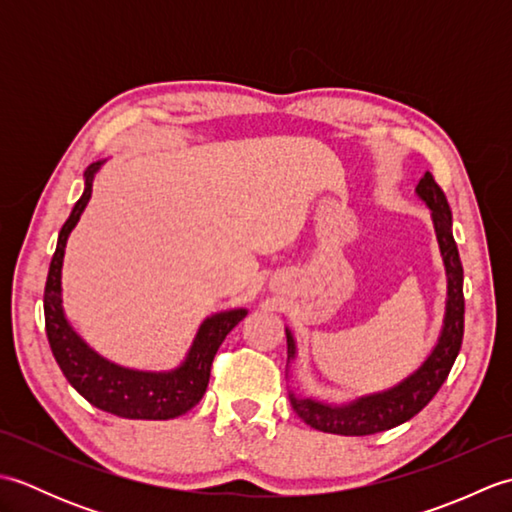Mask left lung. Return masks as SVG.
<instances>
[{"instance_id": "1", "label": "left lung", "mask_w": 512, "mask_h": 512, "mask_svg": "<svg viewBox=\"0 0 512 512\" xmlns=\"http://www.w3.org/2000/svg\"><path fill=\"white\" fill-rule=\"evenodd\" d=\"M418 198L429 206L433 217V228L440 244L442 262L447 268V312H444V325L440 339L433 347L416 372L400 380L391 389L378 391V394L361 396L347 405H325V402L312 398H297L290 394V405L297 416L310 424L312 429L323 433H336V436H372L398 424L411 420L418 411L429 405L431 398L438 394L444 380H447L451 367L458 358L464 336V270L460 262L458 246H455L451 231V209L447 195L440 189L436 178L427 171L416 187ZM288 339V361L297 354L295 336L286 328Z\"/></svg>"}]
</instances>
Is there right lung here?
I'll list each match as a JSON object with an SVG mask.
<instances>
[{
    "label": "right lung",
    "mask_w": 512,
    "mask_h": 512,
    "mask_svg": "<svg viewBox=\"0 0 512 512\" xmlns=\"http://www.w3.org/2000/svg\"><path fill=\"white\" fill-rule=\"evenodd\" d=\"M103 162H92L85 169V189L79 202L74 204L68 220L61 226L54 250L46 292H43V312H46V334L50 350L57 358L63 376L79 394L114 416L129 420H169L187 413L202 400L206 385H209L213 358L220 350L226 334L246 317V310L217 312L204 319L198 334H195L187 358L171 372H138V369L121 367L96 354L72 325L65 319L61 299V266L65 255V244L81 213L92 198L94 173Z\"/></svg>",
    "instance_id": "obj_1"
}]
</instances>
